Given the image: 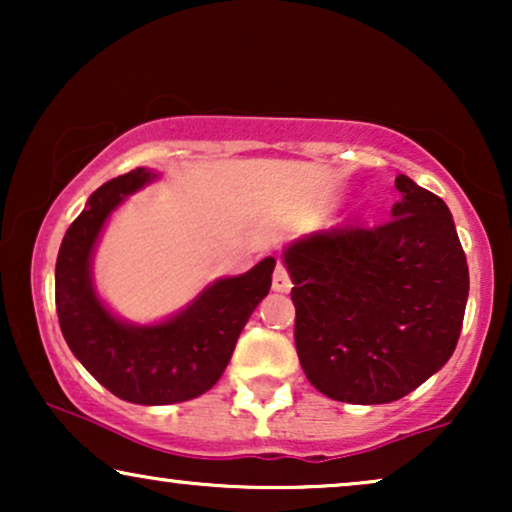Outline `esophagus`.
I'll return each instance as SVG.
<instances>
[{
	"label": "esophagus",
	"instance_id": "esophagus-1",
	"mask_svg": "<svg viewBox=\"0 0 512 512\" xmlns=\"http://www.w3.org/2000/svg\"><path fill=\"white\" fill-rule=\"evenodd\" d=\"M291 286H293V284H291L289 270H286L282 263H277L275 275H272V289L279 291V293H286V291H291Z\"/></svg>",
	"mask_w": 512,
	"mask_h": 512
}]
</instances>
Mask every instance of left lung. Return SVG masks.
Wrapping results in <instances>:
<instances>
[{
  "label": "left lung",
  "mask_w": 512,
  "mask_h": 512,
  "mask_svg": "<svg viewBox=\"0 0 512 512\" xmlns=\"http://www.w3.org/2000/svg\"><path fill=\"white\" fill-rule=\"evenodd\" d=\"M394 219L345 223L291 244L296 352L333 401L380 405L408 396L457 347L468 265L450 209L405 174Z\"/></svg>",
  "instance_id": "left-lung-1"
}]
</instances>
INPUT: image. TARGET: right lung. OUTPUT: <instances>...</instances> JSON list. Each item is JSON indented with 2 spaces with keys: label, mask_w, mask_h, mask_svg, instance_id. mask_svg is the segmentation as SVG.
<instances>
[{
  "label": "right lung",
  "mask_w": 512,
  "mask_h": 512,
  "mask_svg": "<svg viewBox=\"0 0 512 512\" xmlns=\"http://www.w3.org/2000/svg\"><path fill=\"white\" fill-rule=\"evenodd\" d=\"M153 177L137 167L97 188L67 228L55 263V307L69 349L102 387L139 405L191 401L212 389L275 270V258H263L244 275L209 286L165 324L118 321L95 296L90 254L107 216Z\"/></svg>",
  "instance_id": "obj_1"
}]
</instances>
